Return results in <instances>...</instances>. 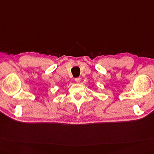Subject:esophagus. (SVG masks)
<instances>
[{
    "label": "esophagus",
    "instance_id": "obj_1",
    "mask_svg": "<svg viewBox=\"0 0 154 154\" xmlns=\"http://www.w3.org/2000/svg\"><path fill=\"white\" fill-rule=\"evenodd\" d=\"M75 81L77 83H79V82L81 81V78L80 77H77L75 79Z\"/></svg>",
    "mask_w": 154,
    "mask_h": 154
}]
</instances>
